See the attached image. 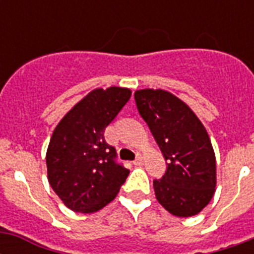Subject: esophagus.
I'll list each match as a JSON object with an SVG mask.
<instances>
[{"label":"esophagus","instance_id":"34e87169","mask_svg":"<svg viewBox=\"0 0 254 254\" xmlns=\"http://www.w3.org/2000/svg\"><path fill=\"white\" fill-rule=\"evenodd\" d=\"M134 165H137V166H141V165H143V155L141 154V153H138V154H137V158H135V161H134Z\"/></svg>","mask_w":254,"mask_h":254}]
</instances>
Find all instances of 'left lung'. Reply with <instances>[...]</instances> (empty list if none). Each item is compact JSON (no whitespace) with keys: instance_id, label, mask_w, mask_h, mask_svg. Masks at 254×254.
<instances>
[{"instance_id":"obj_1","label":"left lung","mask_w":254,"mask_h":254,"mask_svg":"<svg viewBox=\"0 0 254 254\" xmlns=\"http://www.w3.org/2000/svg\"><path fill=\"white\" fill-rule=\"evenodd\" d=\"M139 115L167 161L161 179H154L155 197L178 217L197 215L216 187V158L209 135L191 108L163 89L134 92Z\"/></svg>"}]
</instances>
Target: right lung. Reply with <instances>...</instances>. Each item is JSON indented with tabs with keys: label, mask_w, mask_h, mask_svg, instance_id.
<instances>
[{
	"label": "right lung",
	"mask_w": 254,
	"mask_h": 254,
	"mask_svg": "<svg viewBox=\"0 0 254 254\" xmlns=\"http://www.w3.org/2000/svg\"><path fill=\"white\" fill-rule=\"evenodd\" d=\"M127 88H97L61 120L46 154L47 177L65 207L92 213L111 203L129 170L116 161V149L104 138L105 127L129 101Z\"/></svg>",
	"instance_id": "obj_1"
}]
</instances>
